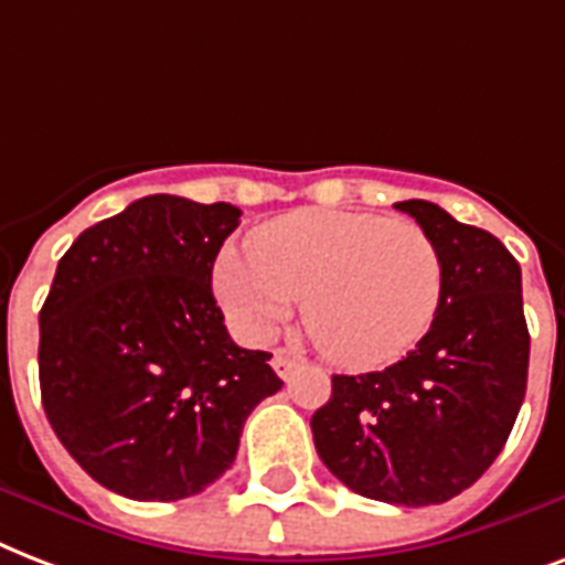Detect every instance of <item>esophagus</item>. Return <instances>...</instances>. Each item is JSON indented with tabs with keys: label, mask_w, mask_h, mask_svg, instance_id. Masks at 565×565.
Returning <instances> with one entry per match:
<instances>
[{
	"label": "esophagus",
	"mask_w": 565,
	"mask_h": 565,
	"mask_svg": "<svg viewBox=\"0 0 565 565\" xmlns=\"http://www.w3.org/2000/svg\"><path fill=\"white\" fill-rule=\"evenodd\" d=\"M270 365H274V371H277V377L288 380L297 371L300 360H297V356H291L288 351H277L274 353V360H270Z\"/></svg>",
	"instance_id": "1"
}]
</instances>
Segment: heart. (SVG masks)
<instances>
[{
  "label": "heart",
  "mask_w": 565,
  "mask_h": 565,
  "mask_svg": "<svg viewBox=\"0 0 565 565\" xmlns=\"http://www.w3.org/2000/svg\"><path fill=\"white\" fill-rule=\"evenodd\" d=\"M441 286L427 230L371 212H288L265 223L253 247H223L214 262V297L242 339H270L303 300L315 344L360 371L383 369L422 342Z\"/></svg>",
  "instance_id": "b5f03b06"
}]
</instances>
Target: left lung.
Instances as JSON below:
<instances>
[{
  "label": "left lung",
  "mask_w": 565,
  "mask_h": 565,
  "mask_svg": "<svg viewBox=\"0 0 565 565\" xmlns=\"http://www.w3.org/2000/svg\"><path fill=\"white\" fill-rule=\"evenodd\" d=\"M395 209L439 247V312L395 365L332 374L312 436L323 466L356 495L427 507L460 495L501 454L527 388L531 335L522 268L495 235L427 200Z\"/></svg>",
  "instance_id": "obj_1"
}]
</instances>
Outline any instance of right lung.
Wrapping results in <instances>:
<instances>
[{
  "mask_svg": "<svg viewBox=\"0 0 565 565\" xmlns=\"http://www.w3.org/2000/svg\"><path fill=\"white\" fill-rule=\"evenodd\" d=\"M242 209L152 194L78 235L41 309V397L82 469L135 501H179L230 469L270 353L223 327L212 268Z\"/></svg>",
  "mask_w": 565,
  "mask_h": 565,
  "instance_id": "right-lung-1",
  "label": "right lung"
}]
</instances>
